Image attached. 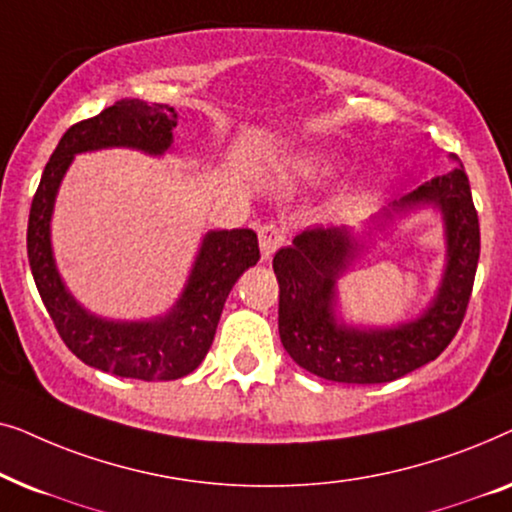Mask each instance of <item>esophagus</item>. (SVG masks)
Instances as JSON below:
<instances>
[{
	"label": "esophagus",
	"instance_id": "esophagus-1",
	"mask_svg": "<svg viewBox=\"0 0 512 512\" xmlns=\"http://www.w3.org/2000/svg\"><path fill=\"white\" fill-rule=\"evenodd\" d=\"M282 242H284L282 230H279L277 226H272V223L258 228V244H261V261L263 263H270L272 256H275V251L282 247Z\"/></svg>",
	"mask_w": 512,
	"mask_h": 512
}]
</instances>
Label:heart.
<instances>
[{"label":"heart","instance_id":"1","mask_svg":"<svg viewBox=\"0 0 512 512\" xmlns=\"http://www.w3.org/2000/svg\"><path fill=\"white\" fill-rule=\"evenodd\" d=\"M291 174L298 179L317 181L324 179L333 172V160L324 156V153H303V156L291 160Z\"/></svg>","mask_w":512,"mask_h":512}]
</instances>
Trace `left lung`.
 Listing matches in <instances>:
<instances>
[{"instance_id": "left-lung-1", "label": "left lung", "mask_w": 512, "mask_h": 512, "mask_svg": "<svg viewBox=\"0 0 512 512\" xmlns=\"http://www.w3.org/2000/svg\"><path fill=\"white\" fill-rule=\"evenodd\" d=\"M459 163L457 156H450ZM419 208L441 214L446 265L437 296L415 320L394 327L347 325L337 282L377 239ZM480 258V223L464 167L426 181L391 202L361 233L307 228L272 261L279 282V338L307 373L342 384H380L440 356L459 331Z\"/></svg>"}]
</instances>
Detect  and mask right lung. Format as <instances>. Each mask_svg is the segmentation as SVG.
<instances>
[{
  "label": "right lung",
  "mask_w": 512,
  "mask_h": 512,
  "mask_svg": "<svg viewBox=\"0 0 512 512\" xmlns=\"http://www.w3.org/2000/svg\"><path fill=\"white\" fill-rule=\"evenodd\" d=\"M177 118L167 104L121 100L72 125L46 163L27 223L34 284L65 345L88 366L146 382L179 380L200 366L212 347L228 293L261 258L256 233L249 228L209 230L170 310L151 319H109L86 310L67 289L55 263L51 219L62 179L79 153L132 149L160 158L172 149Z\"/></svg>",
  "instance_id": "add662e5"
}]
</instances>
